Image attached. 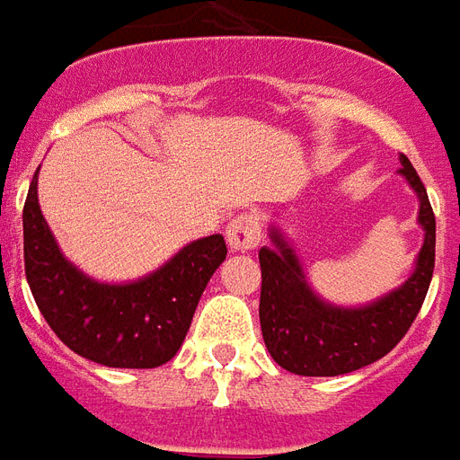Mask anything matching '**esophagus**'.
Instances as JSON below:
<instances>
[{"mask_svg": "<svg viewBox=\"0 0 460 460\" xmlns=\"http://www.w3.org/2000/svg\"><path fill=\"white\" fill-rule=\"evenodd\" d=\"M227 244L233 252H247V250H254L260 237H262V226H260V217L254 213H240L237 217H233L227 223L226 230Z\"/></svg>", "mask_w": 460, "mask_h": 460, "instance_id": "esophagus-1", "label": "esophagus"}]
</instances>
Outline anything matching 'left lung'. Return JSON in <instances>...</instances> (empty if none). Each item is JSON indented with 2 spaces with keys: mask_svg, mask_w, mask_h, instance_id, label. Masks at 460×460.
I'll return each mask as SVG.
<instances>
[{
  "mask_svg": "<svg viewBox=\"0 0 460 460\" xmlns=\"http://www.w3.org/2000/svg\"><path fill=\"white\" fill-rule=\"evenodd\" d=\"M400 173L419 198L424 244L404 284L363 306H338L311 289L306 271L279 227H270V247L260 250L262 294L260 323L274 363L294 375L336 377L380 360L400 343L424 304L437 252V217L427 189L402 154Z\"/></svg>",
  "mask_w": 460,
  "mask_h": 460,
  "instance_id": "left-lung-1",
  "label": "left lung"
}]
</instances>
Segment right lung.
I'll use <instances>...</instances> for the list:
<instances>
[{"label":"right lung","instance_id":"1","mask_svg":"<svg viewBox=\"0 0 460 460\" xmlns=\"http://www.w3.org/2000/svg\"><path fill=\"white\" fill-rule=\"evenodd\" d=\"M227 254L223 234L193 240L134 281H97L60 252L39 206L23 203V267L36 306L73 353L107 367H159L179 353L200 294Z\"/></svg>","mask_w":460,"mask_h":460}]
</instances>
